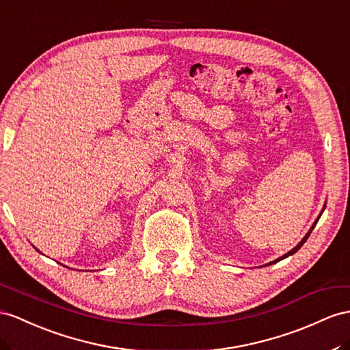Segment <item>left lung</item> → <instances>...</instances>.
Returning a JSON list of instances; mask_svg holds the SVG:
<instances>
[{
  "mask_svg": "<svg viewBox=\"0 0 350 350\" xmlns=\"http://www.w3.org/2000/svg\"><path fill=\"white\" fill-rule=\"evenodd\" d=\"M318 220H319V217L317 219V221H315V223H313V226L310 228V230L308 232V234H306V237H304V238H303V239L300 241V243H299L297 245H295V247H294V248L291 250V252H288V253H286V254H284V256H282V257H280V258H276V260H275V262H272V263H276V262H280V260H282V258H285V257H288V256H291V254H294L295 252H297V250H299V248H300V247H301V245H303L304 243H306V239L309 238V235H310V232L313 230V228H315V225H317V223H318Z\"/></svg>",
  "mask_w": 350,
  "mask_h": 350,
  "instance_id": "left-lung-1",
  "label": "left lung"
}]
</instances>
